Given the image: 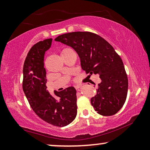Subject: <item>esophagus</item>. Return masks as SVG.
I'll return each mask as SVG.
<instances>
[{
    "mask_svg": "<svg viewBox=\"0 0 150 150\" xmlns=\"http://www.w3.org/2000/svg\"><path fill=\"white\" fill-rule=\"evenodd\" d=\"M75 88L76 90H77V91H80V88H81V86H80V85H75Z\"/></svg>",
    "mask_w": 150,
    "mask_h": 150,
    "instance_id": "34e87169",
    "label": "esophagus"
}]
</instances>
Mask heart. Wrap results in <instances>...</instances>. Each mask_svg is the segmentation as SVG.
I'll list each match as a JSON object with an SVG mask.
<instances>
[{"mask_svg":"<svg viewBox=\"0 0 150 150\" xmlns=\"http://www.w3.org/2000/svg\"><path fill=\"white\" fill-rule=\"evenodd\" d=\"M66 49H64V50H63V51H65V50H66Z\"/></svg>","mask_w":150,"mask_h":150,"instance_id":"b5f03b06","label":"heart"}]
</instances>
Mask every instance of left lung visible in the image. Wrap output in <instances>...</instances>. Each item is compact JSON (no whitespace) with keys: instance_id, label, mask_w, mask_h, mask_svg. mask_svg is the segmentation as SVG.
I'll return each instance as SVG.
<instances>
[{"instance_id":"obj_1","label":"left lung","mask_w":150,"mask_h":150,"mask_svg":"<svg viewBox=\"0 0 150 150\" xmlns=\"http://www.w3.org/2000/svg\"><path fill=\"white\" fill-rule=\"evenodd\" d=\"M54 41L75 50L83 70L99 74L101 82L91 99L97 113L104 116L117 113L126 100L128 79L123 61L113 47L99 35L90 32H73L59 35Z\"/></svg>"}]
</instances>
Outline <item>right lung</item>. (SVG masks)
I'll use <instances>...</instances> for the list:
<instances>
[{"mask_svg":"<svg viewBox=\"0 0 150 150\" xmlns=\"http://www.w3.org/2000/svg\"><path fill=\"white\" fill-rule=\"evenodd\" d=\"M52 39L33 45L28 51L23 66V89L30 107L39 117L50 124L64 127L75 120L77 113L76 90L69 87L54 91L57 99L47 89L45 52L50 49Z\"/></svg>","mask_w":150,"mask_h":150,"instance_id":"1","label":"right lung"}]
</instances>
